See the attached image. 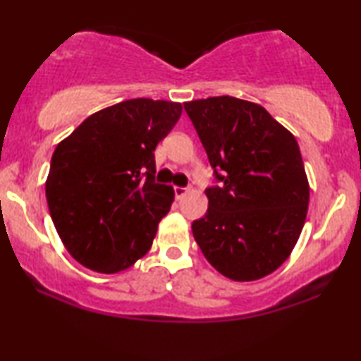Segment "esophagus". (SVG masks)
<instances>
[{
  "label": "esophagus",
  "mask_w": 361,
  "mask_h": 361,
  "mask_svg": "<svg viewBox=\"0 0 361 361\" xmlns=\"http://www.w3.org/2000/svg\"><path fill=\"white\" fill-rule=\"evenodd\" d=\"M187 192H189V189L187 187H174V194H176V199L180 200L182 197H184Z\"/></svg>",
  "instance_id": "34e87169"
}]
</instances>
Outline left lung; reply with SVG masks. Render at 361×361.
<instances>
[{
    "instance_id": "1",
    "label": "left lung",
    "mask_w": 361,
    "mask_h": 361,
    "mask_svg": "<svg viewBox=\"0 0 361 361\" xmlns=\"http://www.w3.org/2000/svg\"><path fill=\"white\" fill-rule=\"evenodd\" d=\"M184 108L220 182L192 224L197 245L225 278H264L289 258L307 215L298 141L258 103L224 95Z\"/></svg>"
}]
</instances>
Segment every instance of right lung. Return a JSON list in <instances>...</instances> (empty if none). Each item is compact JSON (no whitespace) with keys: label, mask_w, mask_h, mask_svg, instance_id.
<instances>
[{"label":"right lung","mask_w":361,"mask_h":361,"mask_svg":"<svg viewBox=\"0 0 361 361\" xmlns=\"http://www.w3.org/2000/svg\"><path fill=\"white\" fill-rule=\"evenodd\" d=\"M182 105L135 98L93 113L54 151L46 197L73 259L103 274L125 271L149 251L174 190L154 182L157 142Z\"/></svg>","instance_id":"1"}]
</instances>
